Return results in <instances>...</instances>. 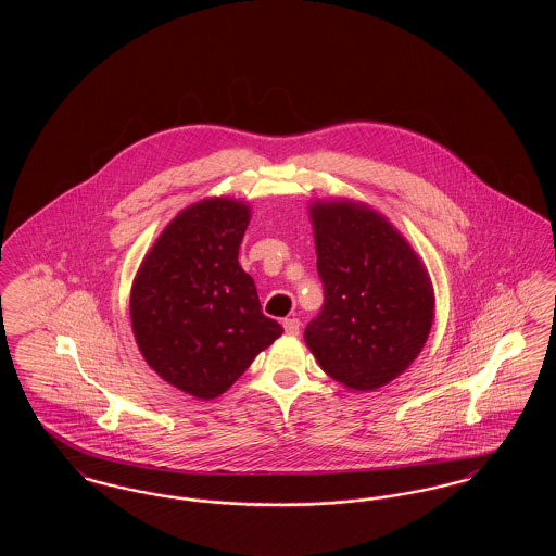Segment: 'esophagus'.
<instances>
[{"label": "esophagus", "mask_w": 556, "mask_h": 556, "mask_svg": "<svg viewBox=\"0 0 556 556\" xmlns=\"http://www.w3.org/2000/svg\"><path fill=\"white\" fill-rule=\"evenodd\" d=\"M283 329H286L288 336H298L300 333V320L298 318H286Z\"/></svg>", "instance_id": "esophagus-1"}]
</instances>
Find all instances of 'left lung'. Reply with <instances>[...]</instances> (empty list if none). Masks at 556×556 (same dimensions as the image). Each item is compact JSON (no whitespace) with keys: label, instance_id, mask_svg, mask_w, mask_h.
I'll list each match as a JSON object with an SVG mask.
<instances>
[{"label":"left lung","instance_id":"8db88e82","mask_svg":"<svg viewBox=\"0 0 556 556\" xmlns=\"http://www.w3.org/2000/svg\"><path fill=\"white\" fill-rule=\"evenodd\" d=\"M325 304L304 342L352 392H375L413 365L429 338L435 295L421 256L365 202L308 206Z\"/></svg>","mask_w":556,"mask_h":556}]
</instances>
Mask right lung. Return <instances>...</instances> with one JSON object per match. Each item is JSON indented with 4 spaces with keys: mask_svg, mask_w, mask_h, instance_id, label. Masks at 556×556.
<instances>
[{
    "mask_svg": "<svg viewBox=\"0 0 556 556\" xmlns=\"http://www.w3.org/2000/svg\"><path fill=\"white\" fill-rule=\"evenodd\" d=\"M252 208L229 195L179 212L132 279L129 315L141 356L198 400L225 394L283 327L263 315L254 279L238 263Z\"/></svg>",
    "mask_w": 556,
    "mask_h": 556,
    "instance_id": "1",
    "label": "right lung"
}]
</instances>
